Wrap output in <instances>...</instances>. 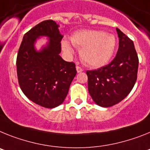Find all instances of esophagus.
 I'll list each match as a JSON object with an SVG mask.
<instances>
[{
    "instance_id": "34e87169",
    "label": "esophagus",
    "mask_w": 150,
    "mask_h": 150,
    "mask_svg": "<svg viewBox=\"0 0 150 150\" xmlns=\"http://www.w3.org/2000/svg\"><path fill=\"white\" fill-rule=\"evenodd\" d=\"M76 70H77V72H81V71H83V69L81 67H80V66H76Z\"/></svg>"
}]
</instances>
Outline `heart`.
Masks as SVG:
<instances>
[{
    "instance_id": "b5f03b06",
    "label": "heart",
    "mask_w": 150,
    "mask_h": 150,
    "mask_svg": "<svg viewBox=\"0 0 150 150\" xmlns=\"http://www.w3.org/2000/svg\"><path fill=\"white\" fill-rule=\"evenodd\" d=\"M71 44L80 48L81 58L91 67L106 65L115 51L116 41L113 35L98 30H81L70 38ZM62 47L66 55L71 57L75 51L69 41L63 40Z\"/></svg>"
}]
</instances>
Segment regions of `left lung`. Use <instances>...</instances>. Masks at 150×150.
Here are the masks:
<instances>
[{"label":"left lung","mask_w":150,"mask_h":150,"mask_svg":"<svg viewBox=\"0 0 150 150\" xmlns=\"http://www.w3.org/2000/svg\"><path fill=\"white\" fill-rule=\"evenodd\" d=\"M118 50L109 64L88 70V91L98 106L109 107L121 102L133 89L137 77V53L134 42L116 28Z\"/></svg>","instance_id":"left-lung-1"}]
</instances>
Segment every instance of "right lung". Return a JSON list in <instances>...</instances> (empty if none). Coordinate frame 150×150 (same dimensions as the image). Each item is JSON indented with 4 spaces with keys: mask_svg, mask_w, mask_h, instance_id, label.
<instances>
[{
    "mask_svg": "<svg viewBox=\"0 0 150 150\" xmlns=\"http://www.w3.org/2000/svg\"><path fill=\"white\" fill-rule=\"evenodd\" d=\"M59 25L53 20L43 21L24 35L16 58L20 88L32 102L45 108L57 107L63 103L77 73L75 64L59 55L61 40ZM40 36L49 41L39 52L34 43Z\"/></svg>",
    "mask_w": 150,
    "mask_h": 150,
    "instance_id": "1",
    "label": "right lung"
}]
</instances>
